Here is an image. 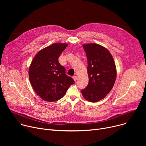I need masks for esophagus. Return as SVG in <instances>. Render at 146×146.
I'll return each instance as SVG.
<instances>
[{
	"mask_svg": "<svg viewBox=\"0 0 146 146\" xmlns=\"http://www.w3.org/2000/svg\"><path fill=\"white\" fill-rule=\"evenodd\" d=\"M73 79H74V81H76V80H77V79H78V76H73Z\"/></svg>",
	"mask_w": 146,
	"mask_h": 146,
	"instance_id": "obj_1",
	"label": "esophagus"
}]
</instances>
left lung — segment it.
I'll list each match as a JSON object with an SVG mask.
<instances>
[{"instance_id":"1","label":"left lung","mask_w":146,"mask_h":146,"mask_svg":"<svg viewBox=\"0 0 146 146\" xmlns=\"http://www.w3.org/2000/svg\"><path fill=\"white\" fill-rule=\"evenodd\" d=\"M88 59L89 83L82 90L87 101L96 102L104 99L112 89L117 78L116 66L110 52L103 46L83 44Z\"/></svg>"}]
</instances>
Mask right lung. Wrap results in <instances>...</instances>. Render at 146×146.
Masks as SVG:
<instances>
[{
  "label": "right lung",
  "mask_w": 146,
  "mask_h": 146,
  "mask_svg": "<svg viewBox=\"0 0 146 146\" xmlns=\"http://www.w3.org/2000/svg\"><path fill=\"white\" fill-rule=\"evenodd\" d=\"M67 45L54 43L45 47L36 54L31 63L28 72L30 83L36 94L44 101L59 100L74 83L58 62V57Z\"/></svg>",
  "instance_id": "obj_1"
}]
</instances>
